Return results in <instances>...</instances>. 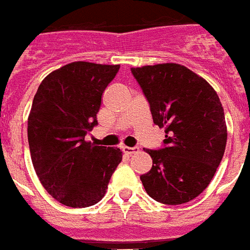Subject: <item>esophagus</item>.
<instances>
[{
  "label": "esophagus",
  "instance_id": "1",
  "mask_svg": "<svg viewBox=\"0 0 250 250\" xmlns=\"http://www.w3.org/2000/svg\"><path fill=\"white\" fill-rule=\"evenodd\" d=\"M138 147H126V146H124L123 147V151L127 155H133V153H137L138 152Z\"/></svg>",
  "mask_w": 250,
  "mask_h": 250
}]
</instances>
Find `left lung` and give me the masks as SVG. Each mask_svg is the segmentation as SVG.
<instances>
[{
	"mask_svg": "<svg viewBox=\"0 0 250 250\" xmlns=\"http://www.w3.org/2000/svg\"><path fill=\"white\" fill-rule=\"evenodd\" d=\"M149 104L153 123L165 127L164 146L145 148L152 167L141 181L153 200L188 203L210 183L225 153L223 107L203 77L175 63L131 68Z\"/></svg>",
	"mask_w": 250,
	"mask_h": 250,
	"instance_id": "left-lung-1",
	"label": "left lung"
}]
</instances>
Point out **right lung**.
I'll list each match as a JSON object with an SVG mask.
<instances>
[{"mask_svg":"<svg viewBox=\"0 0 250 250\" xmlns=\"http://www.w3.org/2000/svg\"><path fill=\"white\" fill-rule=\"evenodd\" d=\"M120 65L73 62L46 76L28 117V143L40 182L71 208L102 200L121 163L120 148L94 146L85 137L98 125L102 94Z\"/></svg>","mask_w":250,"mask_h":250,"instance_id":"right-lung-1","label":"right lung"}]
</instances>
